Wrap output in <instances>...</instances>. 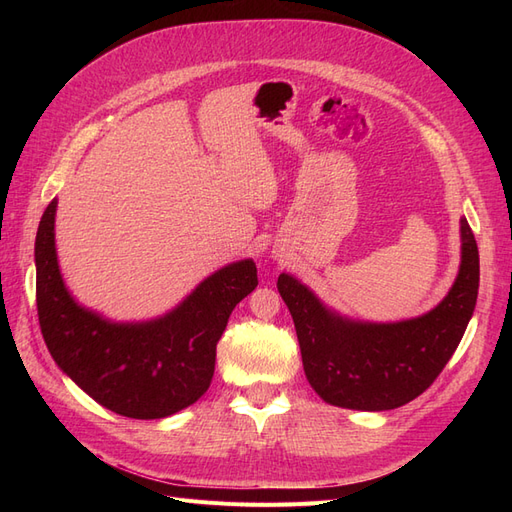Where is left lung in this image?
<instances>
[{"label":"left lung","instance_id":"left-lung-1","mask_svg":"<svg viewBox=\"0 0 512 512\" xmlns=\"http://www.w3.org/2000/svg\"><path fill=\"white\" fill-rule=\"evenodd\" d=\"M461 241V267L451 292L429 314L404 322L344 320L294 277H277L297 329L305 376L327 404L393 410L440 376L466 333L478 294V247L466 218H461Z\"/></svg>","mask_w":512,"mask_h":512}]
</instances>
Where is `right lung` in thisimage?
<instances>
[{
  "label": "right lung",
  "mask_w": 512,
  "mask_h": 512,
  "mask_svg": "<svg viewBox=\"0 0 512 512\" xmlns=\"http://www.w3.org/2000/svg\"><path fill=\"white\" fill-rule=\"evenodd\" d=\"M53 198L36 235V305L55 363L96 399L128 418H164L192 406L209 389L215 346L235 305L256 286L254 260L213 273L164 318L117 324L76 305L55 254Z\"/></svg>",
  "instance_id": "1"
}]
</instances>
